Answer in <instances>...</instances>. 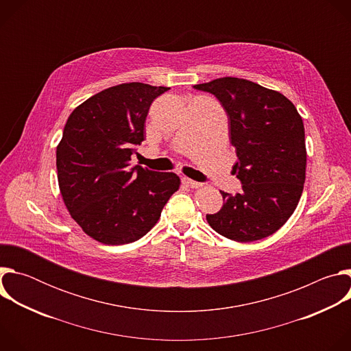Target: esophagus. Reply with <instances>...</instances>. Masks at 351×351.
I'll return each mask as SVG.
<instances>
[{
    "label": "esophagus",
    "instance_id": "esophagus-1",
    "mask_svg": "<svg viewBox=\"0 0 351 351\" xmlns=\"http://www.w3.org/2000/svg\"><path fill=\"white\" fill-rule=\"evenodd\" d=\"M182 183H183L184 186H187V187H191V189H197V187L202 186L198 182L191 180V179H189V178H182Z\"/></svg>",
    "mask_w": 351,
    "mask_h": 351
}]
</instances>
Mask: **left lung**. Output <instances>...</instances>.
<instances>
[{
	"label": "left lung",
	"mask_w": 351,
	"mask_h": 351,
	"mask_svg": "<svg viewBox=\"0 0 351 351\" xmlns=\"http://www.w3.org/2000/svg\"><path fill=\"white\" fill-rule=\"evenodd\" d=\"M213 94L228 115L236 148L233 172L243 191H221L223 206L207 214L210 226L234 241L275 233L294 213L306 180V137L302 117L274 90L239 77L195 84Z\"/></svg>",
	"instance_id": "1"
}]
</instances>
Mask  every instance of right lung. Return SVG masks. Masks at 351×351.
I'll list each match as a JSON object with an SVG mask.
<instances>
[{"instance_id":"add662e5","label":"right lung","mask_w":351,"mask_h":351,"mask_svg":"<svg viewBox=\"0 0 351 351\" xmlns=\"http://www.w3.org/2000/svg\"><path fill=\"white\" fill-rule=\"evenodd\" d=\"M169 87L123 83L73 110L57 147V171L72 218L99 243L138 240L161 217L180 179L130 165L154 99Z\"/></svg>"}]
</instances>
